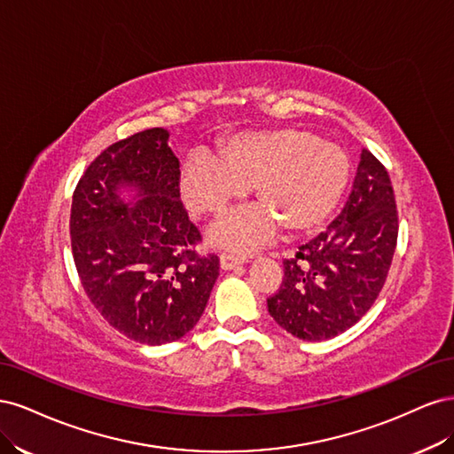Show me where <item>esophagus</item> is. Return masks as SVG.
Returning <instances> with one entry per match:
<instances>
[{
  "label": "esophagus",
  "instance_id": "esophagus-1",
  "mask_svg": "<svg viewBox=\"0 0 454 454\" xmlns=\"http://www.w3.org/2000/svg\"><path fill=\"white\" fill-rule=\"evenodd\" d=\"M246 261V255H235V254H222L219 255V265H222L223 270H231L239 265H242Z\"/></svg>",
  "mask_w": 454,
  "mask_h": 454
}]
</instances>
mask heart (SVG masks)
<instances>
[{
	"label": "heart",
	"mask_w": 454,
	"mask_h": 454,
	"mask_svg": "<svg viewBox=\"0 0 454 454\" xmlns=\"http://www.w3.org/2000/svg\"><path fill=\"white\" fill-rule=\"evenodd\" d=\"M222 160L191 155L180 191L191 214L217 217L254 187L261 208L232 214L210 231L215 246L235 252L270 240L277 223L292 235L320 227L350 176L345 151L299 129L235 134L223 144Z\"/></svg>",
	"instance_id": "1"
}]
</instances>
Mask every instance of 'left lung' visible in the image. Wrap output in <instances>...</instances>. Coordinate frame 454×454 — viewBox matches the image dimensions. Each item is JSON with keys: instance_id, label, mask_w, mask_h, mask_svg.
<instances>
[{"instance_id": "8db88e82", "label": "left lung", "mask_w": 454, "mask_h": 454, "mask_svg": "<svg viewBox=\"0 0 454 454\" xmlns=\"http://www.w3.org/2000/svg\"><path fill=\"white\" fill-rule=\"evenodd\" d=\"M395 240L397 212L388 172L362 149L345 208L325 232L284 261V282L267 299L269 314L303 340L347 332L379 297Z\"/></svg>"}]
</instances>
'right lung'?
<instances>
[{
  "mask_svg": "<svg viewBox=\"0 0 454 454\" xmlns=\"http://www.w3.org/2000/svg\"><path fill=\"white\" fill-rule=\"evenodd\" d=\"M170 132L149 129L109 145L81 177L70 217L74 261L90 303L119 333L144 345L197 325L219 274L180 200Z\"/></svg>",
  "mask_w": 454,
  "mask_h": 454,
  "instance_id": "1",
  "label": "right lung"
}]
</instances>
